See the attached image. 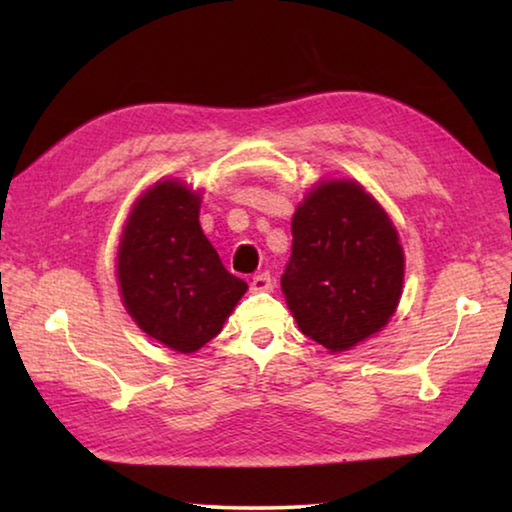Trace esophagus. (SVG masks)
I'll use <instances>...</instances> for the list:
<instances>
[{"mask_svg": "<svg viewBox=\"0 0 512 512\" xmlns=\"http://www.w3.org/2000/svg\"><path fill=\"white\" fill-rule=\"evenodd\" d=\"M271 289H273V277L268 273H259L253 277V282H250V291H255V293L271 291Z\"/></svg>", "mask_w": 512, "mask_h": 512, "instance_id": "esophagus-1", "label": "esophagus"}]
</instances>
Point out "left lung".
<instances>
[{"label":"left lung","mask_w":512,"mask_h":512,"mask_svg":"<svg viewBox=\"0 0 512 512\" xmlns=\"http://www.w3.org/2000/svg\"><path fill=\"white\" fill-rule=\"evenodd\" d=\"M282 293L300 332L339 354L381 332L402 298L404 248L357 180H320L291 221Z\"/></svg>","instance_id":"8db88e82"}]
</instances>
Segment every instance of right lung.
I'll list each match as a JSON object with an SVG mask.
<instances>
[{"label": "right lung", "mask_w": 512, "mask_h": 512, "mask_svg": "<svg viewBox=\"0 0 512 512\" xmlns=\"http://www.w3.org/2000/svg\"><path fill=\"white\" fill-rule=\"evenodd\" d=\"M198 214L201 192L178 178L158 180L133 203L117 248L126 311L144 334L180 354L212 341L248 291L225 271Z\"/></svg>", "instance_id": "1"}]
</instances>
